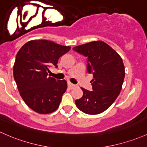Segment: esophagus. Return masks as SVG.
I'll list each match as a JSON object with an SVG mask.
<instances>
[{"label": "esophagus", "mask_w": 147, "mask_h": 147, "mask_svg": "<svg viewBox=\"0 0 147 147\" xmlns=\"http://www.w3.org/2000/svg\"><path fill=\"white\" fill-rule=\"evenodd\" d=\"M67 86H68V88H70V89H72V88H75V85L73 84H72L71 82H67Z\"/></svg>", "instance_id": "1"}]
</instances>
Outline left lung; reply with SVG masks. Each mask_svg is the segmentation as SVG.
Segmentation results:
<instances>
[{"mask_svg": "<svg viewBox=\"0 0 147 147\" xmlns=\"http://www.w3.org/2000/svg\"><path fill=\"white\" fill-rule=\"evenodd\" d=\"M88 59L87 71L93 75V91L81 88L83 96L75 100L80 110L87 114H100L115 101L122 88L125 67L121 57L104 42L98 40L73 47Z\"/></svg>", "mask_w": 147, "mask_h": 147, "instance_id": "8db88e82", "label": "left lung"}]
</instances>
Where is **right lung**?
Instances as JSON below:
<instances>
[{
  "instance_id": "right-lung-1",
  "label": "right lung",
  "mask_w": 147,
  "mask_h": 147,
  "mask_svg": "<svg viewBox=\"0 0 147 147\" xmlns=\"http://www.w3.org/2000/svg\"><path fill=\"white\" fill-rule=\"evenodd\" d=\"M70 48L50 40H33L17 53L13 67L14 80L21 97L35 112L50 114L59 107L67 82L49 77L48 72L51 65L57 67L59 58Z\"/></svg>"
}]
</instances>
